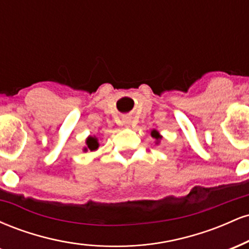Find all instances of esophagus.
Wrapping results in <instances>:
<instances>
[{
  "label": "esophagus",
  "mask_w": 249,
  "mask_h": 249,
  "mask_svg": "<svg viewBox=\"0 0 249 249\" xmlns=\"http://www.w3.org/2000/svg\"><path fill=\"white\" fill-rule=\"evenodd\" d=\"M124 123L125 124H130V121H128V119H124Z\"/></svg>",
  "instance_id": "34e87169"
}]
</instances>
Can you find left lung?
I'll use <instances>...</instances> for the list:
<instances>
[{
	"label": "left lung",
	"instance_id": "left-lung-1",
	"mask_svg": "<svg viewBox=\"0 0 249 249\" xmlns=\"http://www.w3.org/2000/svg\"><path fill=\"white\" fill-rule=\"evenodd\" d=\"M151 136H152V137H153V138H156V139H157V141H158V139H161V137H160V136H159V133H158V132H157V131H156V130H153V131H152V132H151Z\"/></svg>",
	"mask_w": 249,
	"mask_h": 249
}]
</instances>
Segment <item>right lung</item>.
Wrapping results in <instances>:
<instances>
[{
  "label": "right lung",
  "instance_id": "right-lung-1",
  "mask_svg": "<svg viewBox=\"0 0 249 249\" xmlns=\"http://www.w3.org/2000/svg\"><path fill=\"white\" fill-rule=\"evenodd\" d=\"M87 145L90 151H95L98 148V142H97L96 138H92V137H89L87 139ZM88 148H85V150H88Z\"/></svg>",
  "mask_w": 249,
  "mask_h": 249
}]
</instances>
